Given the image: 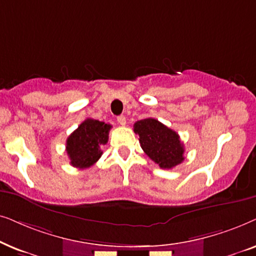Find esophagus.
<instances>
[{
	"mask_svg": "<svg viewBox=\"0 0 256 256\" xmlns=\"http://www.w3.org/2000/svg\"><path fill=\"white\" fill-rule=\"evenodd\" d=\"M117 122H119V125H122V126H124L126 124V119H125L124 116H118Z\"/></svg>",
	"mask_w": 256,
	"mask_h": 256,
	"instance_id": "34e87169",
	"label": "esophagus"
}]
</instances>
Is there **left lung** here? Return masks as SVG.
<instances>
[{
    "instance_id": "obj_1",
    "label": "left lung",
    "mask_w": 256,
    "mask_h": 256,
    "mask_svg": "<svg viewBox=\"0 0 256 256\" xmlns=\"http://www.w3.org/2000/svg\"><path fill=\"white\" fill-rule=\"evenodd\" d=\"M134 131L139 136L144 152L160 168H173L184 162V144L179 134L154 118L134 122Z\"/></svg>"
}]
</instances>
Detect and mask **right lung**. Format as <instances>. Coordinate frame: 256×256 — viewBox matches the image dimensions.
Returning <instances> with one entry per match:
<instances>
[{
    "label": "right lung",
    "instance_id": "obj_1",
    "mask_svg": "<svg viewBox=\"0 0 256 256\" xmlns=\"http://www.w3.org/2000/svg\"><path fill=\"white\" fill-rule=\"evenodd\" d=\"M112 126L88 118L66 139V153L70 164L77 168H88L102 156L100 148L108 140Z\"/></svg>",
    "mask_w": 256,
    "mask_h": 256
}]
</instances>
